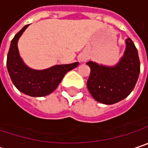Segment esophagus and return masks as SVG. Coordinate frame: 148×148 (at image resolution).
Returning a JSON list of instances; mask_svg holds the SVG:
<instances>
[{
  "instance_id": "34e87169",
  "label": "esophagus",
  "mask_w": 148,
  "mask_h": 148,
  "mask_svg": "<svg viewBox=\"0 0 148 148\" xmlns=\"http://www.w3.org/2000/svg\"><path fill=\"white\" fill-rule=\"evenodd\" d=\"M88 58H89L88 54L85 53V52H82V53H80V54L78 56V59H79V61L80 62H86Z\"/></svg>"
}]
</instances>
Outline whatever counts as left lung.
I'll use <instances>...</instances> for the list:
<instances>
[{"label": "left lung", "instance_id": "8db88e82", "mask_svg": "<svg viewBox=\"0 0 148 148\" xmlns=\"http://www.w3.org/2000/svg\"><path fill=\"white\" fill-rule=\"evenodd\" d=\"M123 57L114 66H105L90 61L87 88L96 101L111 105L122 101L130 94L140 74V60L133 41L125 40Z\"/></svg>", "mask_w": 148, "mask_h": 148}]
</instances>
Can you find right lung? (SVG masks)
<instances>
[{
    "instance_id": "add662e5",
    "label": "right lung",
    "mask_w": 148,
    "mask_h": 148,
    "mask_svg": "<svg viewBox=\"0 0 148 148\" xmlns=\"http://www.w3.org/2000/svg\"><path fill=\"white\" fill-rule=\"evenodd\" d=\"M28 26L29 24L25 25L11 42L7 54V71L13 85L19 91L33 97H45L56 90L64 75L76 68L79 62L55 65L42 70L28 67L20 57L18 48V40Z\"/></svg>"
}]
</instances>
